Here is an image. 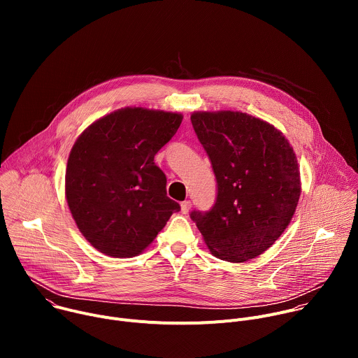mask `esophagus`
I'll list each match as a JSON object with an SVG mask.
<instances>
[{
	"instance_id": "1",
	"label": "esophagus",
	"mask_w": 358,
	"mask_h": 358,
	"mask_svg": "<svg viewBox=\"0 0 358 358\" xmlns=\"http://www.w3.org/2000/svg\"><path fill=\"white\" fill-rule=\"evenodd\" d=\"M191 208V201H182L181 202V213L182 214H187Z\"/></svg>"
}]
</instances>
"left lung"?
Masks as SVG:
<instances>
[{
    "instance_id": "8db88e82",
    "label": "left lung",
    "mask_w": 358,
    "mask_h": 358,
    "mask_svg": "<svg viewBox=\"0 0 358 358\" xmlns=\"http://www.w3.org/2000/svg\"><path fill=\"white\" fill-rule=\"evenodd\" d=\"M191 123L211 160L218 192L210 211L189 217L218 259L257 258L296 211L301 188L294 151L275 126L242 112H194Z\"/></svg>"
}]
</instances>
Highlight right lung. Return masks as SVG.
Masks as SVG:
<instances>
[{
  "mask_svg": "<svg viewBox=\"0 0 358 358\" xmlns=\"http://www.w3.org/2000/svg\"><path fill=\"white\" fill-rule=\"evenodd\" d=\"M181 122L180 113L124 108L92 123L75 141L65 195L79 231L99 252L133 258L180 211L155 156Z\"/></svg>",
  "mask_w": 358,
  "mask_h": 358,
  "instance_id": "obj_1",
  "label": "right lung"
}]
</instances>
